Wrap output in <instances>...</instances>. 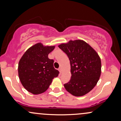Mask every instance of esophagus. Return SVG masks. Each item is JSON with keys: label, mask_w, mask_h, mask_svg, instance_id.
Returning <instances> with one entry per match:
<instances>
[{"label": "esophagus", "mask_w": 121, "mask_h": 121, "mask_svg": "<svg viewBox=\"0 0 121 121\" xmlns=\"http://www.w3.org/2000/svg\"><path fill=\"white\" fill-rule=\"evenodd\" d=\"M59 70L60 73H62V68H61V67H60V68H59Z\"/></svg>", "instance_id": "esophagus-1"}]
</instances>
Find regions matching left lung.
Wrapping results in <instances>:
<instances>
[{
	"instance_id": "obj_1",
	"label": "left lung",
	"mask_w": 121,
	"mask_h": 121,
	"mask_svg": "<svg viewBox=\"0 0 121 121\" xmlns=\"http://www.w3.org/2000/svg\"><path fill=\"white\" fill-rule=\"evenodd\" d=\"M69 57L71 79L64 84L68 92L75 96H82L96 85L101 72L100 56L84 40H69L58 46Z\"/></svg>"
}]
</instances>
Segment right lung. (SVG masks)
I'll return each instance as SVG.
<instances>
[{
  "instance_id": "obj_1",
  "label": "right lung",
  "mask_w": 121,
  "mask_h": 121,
  "mask_svg": "<svg viewBox=\"0 0 121 121\" xmlns=\"http://www.w3.org/2000/svg\"><path fill=\"white\" fill-rule=\"evenodd\" d=\"M55 48V46L36 43L27 49L20 59L18 66L19 79L29 92L34 95L44 92L52 79L59 75V71L53 67L54 61L48 57Z\"/></svg>"
}]
</instances>
